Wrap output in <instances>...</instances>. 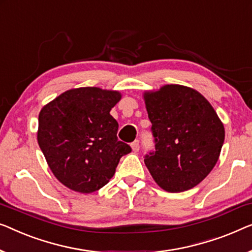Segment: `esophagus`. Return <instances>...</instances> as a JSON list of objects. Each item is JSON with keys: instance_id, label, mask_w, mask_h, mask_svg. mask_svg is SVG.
I'll list each match as a JSON object with an SVG mask.
<instances>
[{"instance_id": "esophagus-1", "label": "esophagus", "mask_w": 252, "mask_h": 252, "mask_svg": "<svg viewBox=\"0 0 252 252\" xmlns=\"http://www.w3.org/2000/svg\"><path fill=\"white\" fill-rule=\"evenodd\" d=\"M130 147H132L133 151L134 152H137L138 150H140V141L138 140H135L132 144H130Z\"/></svg>"}]
</instances>
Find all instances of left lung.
Instances as JSON below:
<instances>
[{
    "mask_svg": "<svg viewBox=\"0 0 252 252\" xmlns=\"http://www.w3.org/2000/svg\"><path fill=\"white\" fill-rule=\"evenodd\" d=\"M155 150L145 166L160 188L183 192L194 188L216 165L225 130L201 94L182 85H166L144 94Z\"/></svg>",
    "mask_w": 252,
    "mask_h": 252,
    "instance_id": "left-lung-1",
    "label": "left lung"
}]
</instances>
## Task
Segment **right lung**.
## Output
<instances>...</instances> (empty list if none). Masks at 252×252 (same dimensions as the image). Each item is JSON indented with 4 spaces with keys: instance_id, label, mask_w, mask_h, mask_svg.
<instances>
[{
    "instance_id": "add662e5",
    "label": "right lung",
    "mask_w": 252,
    "mask_h": 252,
    "mask_svg": "<svg viewBox=\"0 0 252 252\" xmlns=\"http://www.w3.org/2000/svg\"><path fill=\"white\" fill-rule=\"evenodd\" d=\"M119 92L97 87L69 90L42 109L37 141L47 165L65 187L97 191L114 176L123 156L132 151L117 137L110 115Z\"/></svg>"
}]
</instances>
